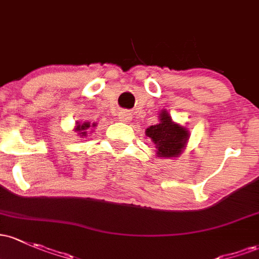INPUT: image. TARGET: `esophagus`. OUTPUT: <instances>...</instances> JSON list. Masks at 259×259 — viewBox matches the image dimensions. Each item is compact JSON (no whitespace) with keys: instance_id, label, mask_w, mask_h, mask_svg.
<instances>
[{"instance_id":"obj_1","label":"esophagus","mask_w":259,"mask_h":259,"mask_svg":"<svg viewBox=\"0 0 259 259\" xmlns=\"http://www.w3.org/2000/svg\"><path fill=\"white\" fill-rule=\"evenodd\" d=\"M130 116H132V115H130L129 113H123V114L120 115V119L123 121H129L130 120Z\"/></svg>"}]
</instances>
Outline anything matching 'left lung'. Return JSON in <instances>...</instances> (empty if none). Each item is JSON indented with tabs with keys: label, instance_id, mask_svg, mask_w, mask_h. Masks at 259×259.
I'll list each match as a JSON object with an SVG mask.
<instances>
[{
	"label": "left lung",
	"instance_id": "1",
	"mask_svg": "<svg viewBox=\"0 0 259 259\" xmlns=\"http://www.w3.org/2000/svg\"><path fill=\"white\" fill-rule=\"evenodd\" d=\"M160 118V123L147 127L146 135L156 144L158 157H176L182 152L189 138L188 130L173 123L171 116L164 110Z\"/></svg>",
	"mask_w": 259,
	"mask_h": 259
}]
</instances>
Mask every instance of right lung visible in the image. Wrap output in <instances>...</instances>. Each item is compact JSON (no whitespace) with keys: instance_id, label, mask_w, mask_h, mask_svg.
<instances>
[{"instance_id":"right-lung-1","label":"right lung","mask_w":259,"mask_h":259,"mask_svg":"<svg viewBox=\"0 0 259 259\" xmlns=\"http://www.w3.org/2000/svg\"><path fill=\"white\" fill-rule=\"evenodd\" d=\"M91 125H90V123H83V124H79V125H77V127H76V129H77V132H79V135L81 136H86V134H87V132H86V129H88V127H90ZM92 126H95V124L92 125Z\"/></svg>"}]
</instances>
